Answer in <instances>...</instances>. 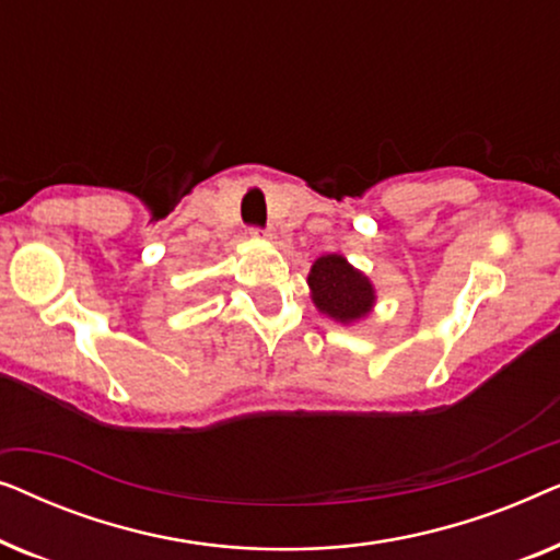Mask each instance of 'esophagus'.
<instances>
[{
    "mask_svg": "<svg viewBox=\"0 0 560 560\" xmlns=\"http://www.w3.org/2000/svg\"><path fill=\"white\" fill-rule=\"evenodd\" d=\"M249 234H252V236H262V240H275L272 229H267V232H262V229H252Z\"/></svg>",
    "mask_w": 560,
    "mask_h": 560,
    "instance_id": "esophagus-1",
    "label": "esophagus"
}]
</instances>
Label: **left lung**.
Listing matches in <instances>:
<instances>
[{"label":"left lung","instance_id":"obj_1","mask_svg":"<svg viewBox=\"0 0 560 560\" xmlns=\"http://www.w3.org/2000/svg\"><path fill=\"white\" fill-rule=\"evenodd\" d=\"M311 301L320 316L341 326H354L370 318L377 305V290L362 270H357L343 255H324L308 272Z\"/></svg>","mask_w":560,"mask_h":560}]
</instances>
